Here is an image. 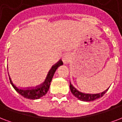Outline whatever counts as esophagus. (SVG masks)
Wrapping results in <instances>:
<instances>
[{
    "label": "esophagus",
    "instance_id": "obj_1",
    "mask_svg": "<svg viewBox=\"0 0 122 122\" xmlns=\"http://www.w3.org/2000/svg\"><path fill=\"white\" fill-rule=\"evenodd\" d=\"M70 60H71V56L69 55H65L63 56V57H62V61L65 64H68L69 62H70Z\"/></svg>",
    "mask_w": 122,
    "mask_h": 122
}]
</instances>
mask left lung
I'll return each instance as SVG.
<instances>
[{"instance_id": "left-lung-1", "label": "left lung", "mask_w": 122, "mask_h": 122, "mask_svg": "<svg viewBox=\"0 0 122 122\" xmlns=\"http://www.w3.org/2000/svg\"><path fill=\"white\" fill-rule=\"evenodd\" d=\"M109 89H106V91H104L103 92H101V93H98V94H89V93H84V92H82L77 90L75 88V87L71 84L70 82V90H71L72 94L75 96L76 98H77L78 99L81 100V101L84 102H91L97 100L98 98H99L100 97H103V95L107 92V91Z\"/></svg>"}]
</instances>
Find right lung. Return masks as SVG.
Listing matches in <instances>:
<instances>
[{"label":"right lung","instance_id":"obj_1","mask_svg":"<svg viewBox=\"0 0 122 122\" xmlns=\"http://www.w3.org/2000/svg\"><path fill=\"white\" fill-rule=\"evenodd\" d=\"M62 65H63V62L62 60H60L56 64L51 67L50 71H49V73L45 78L44 81L40 84V86H36L35 87H30L27 89L19 88L13 84L11 79H10V82L16 92H19L20 95H22L25 98L31 100L39 99L41 97L44 96L47 92L50 87L51 80L53 77L56 70L57 69L58 67H60Z\"/></svg>","mask_w":122,"mask_h":122}]
</instances>
